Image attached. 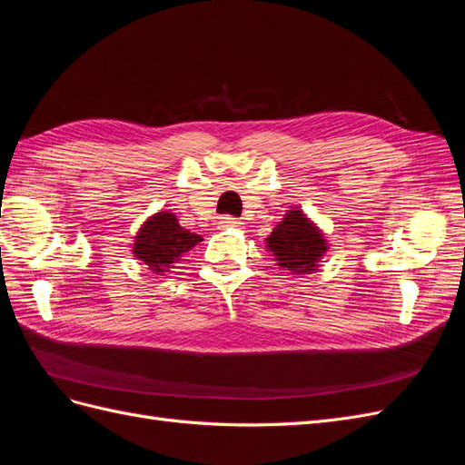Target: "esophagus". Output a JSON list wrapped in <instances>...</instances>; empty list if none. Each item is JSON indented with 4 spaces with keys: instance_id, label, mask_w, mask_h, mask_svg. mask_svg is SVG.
I'll return each mask as SVG.
<instances>
[{
    "instance_id": "1",
    "label": "esophagus",
    "mask_w": 465,
    "mask_h": 465,
    "mask_svg": "<svg viewBox=\"0 0 465 465\" xmlns=\"http://www.w3.org/2000/svg\"><path fill=\"white\" fill-rule=\"evenodd\" d=\"M221 227H241V221H238L236 217H231V215H224V217H221Z\"/></svg>"
}]
</instances>
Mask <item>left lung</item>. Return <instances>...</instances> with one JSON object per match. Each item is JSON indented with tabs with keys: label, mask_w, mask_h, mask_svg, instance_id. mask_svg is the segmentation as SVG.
I'll use <instances>...</instances> for the list:
<instances>
[{
	"label": "left lung",
	"mask_w": 465,
	"mask_h": 465,
	"mask_svg": "<svg viewBox=\"0 0 465 465\" xmlns=\"http://www.w3.org/2000/svg\"><path fill=\"white\" fill-rule=\"evenodd\" d=\"M265 246L277 260V265L291 273H314L322 256L328 252V241L316 224L301 209H291L272 234Z\"/></svg>",
	"instance_id": "8db88e82"
}]
</instances>
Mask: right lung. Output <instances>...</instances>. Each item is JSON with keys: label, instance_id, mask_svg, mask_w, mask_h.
Wrapping results in <instances>:
<instances>
[{"label": "right lung", "instance_id": "right-lung-1", "mask_svg": "<svg viewBox=\"0 0 465 465\" xmlns=\"http://www.w3.org/2000/svg\"><path fill=\"white\" fill-rule=\"evenodd\" d=\"M198 242H202V236L180 227L174 213L159 211L139 229L134 242V254L137 260L149 265L153 273L164 275L173 263H176Z\"/></svg>", "mask_w": 465, "mask_h": 465}]
</instances>
